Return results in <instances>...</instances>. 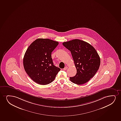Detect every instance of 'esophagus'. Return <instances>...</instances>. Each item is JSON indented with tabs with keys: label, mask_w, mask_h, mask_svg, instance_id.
I'll use <instances>...</instances> for the list:
<instances>
[{
	"label": "esophagus",
	"mask_w": 121,
	"mask_h": 121,
	"mask_svg": "<svg viewBox=\"0 0 121 121\" xmlns=\"http://www.w3.org/2000/svg\"><path fill=\"white\" fill-rule=\"evenodd\" d=\"M68 69V67H67V66H66L64 68V69H63V70H65H65H66V69Z\"/></svg>",
	"instance_id": "obj_1"
}]
</instances>
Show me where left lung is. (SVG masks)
I'll return each mask as SVG.
<instances>
[{
    "label": "left lung",
    "mask_w": 121,
    "mask_h": 121,
    "mask_svg": "<svg viewBox=\"0 0 121 121\" xmlns=\"http://www.w3.org/2000/svg\"><path fill=\"white\" fill-rule=\"evenodd\" d=\"M70 50L72 56L77 73L70 80L77 85L86 83L94 77L99 69L100 58L95 49L88 43L73 39L62 43Z\"/></svg>",
    "instance_id": "obj_1"
}]
</instances>
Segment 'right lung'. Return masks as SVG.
Returning <instances> with one entry per match:
<instances>
[{"label":"right lung","instance_id":"right-lung-1","mask_svg":"<svg viewBox=\"0 0 121 121\" xmlns=\"http://www.w3.org/2000/svg\"><path fill=\"white\" fill-rule=\"evenodd\" d=\"M57 41L38 39L30 44L23 58L26 72L39 84L48 85L53 81L60 69L54 66L51 53L58 46Z\"/></svg>","mask_w":121,"mask_h":121}]
</instances>
